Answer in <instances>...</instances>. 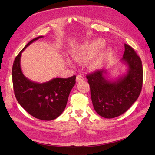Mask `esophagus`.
<instances>
[{
  "mask_svg": "<svg viewBox=\"0 0 155 155\" xmlns=\"http://www.w3.org/2000/svg\"><path fill=\"white\" fill-rule=\"evenodd\" d=\"M82 80H84V78H83L82 75H78L77 76V78H76V81H77V82H81V81H82Z\"/></svg>",
  "mask_w": 155,
  "mask_h": 155,
  "instance_id": "1",
  "label": "esophagus"
}]
</instances>
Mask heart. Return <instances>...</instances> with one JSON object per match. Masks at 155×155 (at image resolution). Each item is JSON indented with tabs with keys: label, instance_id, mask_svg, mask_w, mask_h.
<instances>
[{
	"label": "heart",
	"instance_id": "1",
	"mask_svg": "<svg viewBox=\"0 0 155 155\" xmlns=\"http://www.w3.org/2000/svg\"><path fill=\"white\" fill-rule=\"evenodd\" d=\"M105 45L104 40L100 38H97L86 42L78 49L72 52V57L78 62H83L88 61L94 58L100 51L103 49ZM112 51L109 48L104 49L96 59L93 60L92 65L93 67H98L110 56ZM67 63L70 66L73 65V62L67 59Z\"/></svg>",
	"mask_w": 155,
	"mask_h": 155
}]
</instances>
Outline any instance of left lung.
<instances>
[{
	"instance_id": "left-lung-1",
	"label": "left lung",
	"mask_w": 155,
	"mask_h": 155,
	"mask_svg": "<svg viewBox=\"0 0 155 155\" xmlns=\"http://www.w3.org/2000/svg\"><path fill=\"white\" fill-rule=\"evenodd\" d=\"M121 61L128 66L126 75L115 81L109 80L106 70H97L87 75L95 110L104 118L116 117L126 112L137 100L143 84L141 58L133 48L125 44Z\"/></svg>"
}]
</instances>
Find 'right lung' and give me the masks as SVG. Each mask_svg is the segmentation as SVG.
<instances>
[{
	"mask_svg": "<svg viewBox=\"0 0 155 155\" xmlns=\"http://www.w3.org/2000/svg\"><path fill=\"white\" fill-rule=\"evenodd\" d=\"M39 36L25 45L15 58L12 67V81L14 94L20 105L38 120L50 121L59 117L65 109L68 97L75 84L76 76L68 78H54L45 83L32 82L22 72L20 58L22 52Z\"/></svg>",
	"mask_w": 155,
	"mask_h": 155,
	"instance_id": "1",
	"label": "right lung"
}]
</instances>
